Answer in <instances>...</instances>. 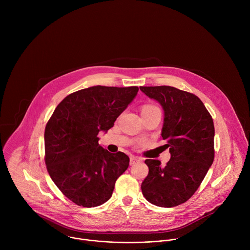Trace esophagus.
Masks as SVG:
<instances>
[{
    "mask_svg": "<svg viewBox=\"0 0 250 250\" xmlns=\"http://www.w3.org/2000/svg\"><path fill=\"white\" fill-rule=\"evenodd\" d=\"M141 159L139 157H136V156H130V161H129V164L130 165H134L136 162H139Z\"/></svg>",
    "mask_w": 250,
    "mask_h": 250,
    "instance_id": "34e87169",
    "label": "esophagus"
}]
</instances>
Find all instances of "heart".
<instances>
[{
  "mask_svg": "<svg viewBox=\"0 0 250 250\" xmlns=\"http://www.w3.org/2000/svg\"><path fill=\"white\" fill-rule=\"evenodd\" d=\"M155 108H157L156 105H154V104H145L144 106H142V111H147V110H151V109H155Z\"/></svg>",
  "mask_w": 250,
  "mask_h": 250,
  "instance_id": "heart-1",
  "label": "heart"
}]
</instances>
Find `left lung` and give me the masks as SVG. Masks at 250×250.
<instances>
[{
    "instance_id": "obj_1",
    "label": "left lung",
    "mask_w": 250,
    "mask_h": 250,
    "mask_svg": "<svg viewBox=\"0 0 250 250\" xmlns=\"http://www.w3.org/2000/svg\"><path fill=\"white\" fill-rule=\"evenodd\" d=\"M140 90L162 105L161 136L171 154L164 167L159 160H146L149 171L141 191L157 207H176L195 194L215 158L212 118L192 93L171 86L140 87Z\"/></svg>"
}]
</instances>
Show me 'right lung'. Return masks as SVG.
Returning <instances> with one entry per match:
<instances>
[{
    "mask_svg": "<svg viewBox=\"0 0 250 250\" xmlns=\"http://www.w3.org/2000/svg\"><path fill=\"white\" fill-rule=\"evenodd\" d=\"M137 91L136 86L82 89L65 97L48 120L44 130L46 169L74 204L94 208L105 203L127 169L128 156L104 149L98 134L113 127Z\"/></svg>",
    "mask_w": 250,
    "mask_h": 250,
    "instance_id": "obj_1",
    "label": "right lung"
}]
</instances>
